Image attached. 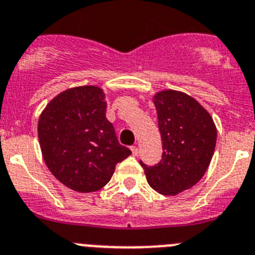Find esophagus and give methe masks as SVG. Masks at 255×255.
<instances>
[{"label": "esophagus", "instance_id": "34e87169", "mask_svg": "<svg viewBox=\"0 0 255 255\" xmlns=\"http://www.w3.org/2000/svg\"><path fill=\"white\" fill-rule=\"evenodd\" d=\"M130 151H132L133 156H137V153H138V148H137V146H132V147H130Z\"/></svg>", "mask_w": 255, "mask_h": 255}]
</instances>
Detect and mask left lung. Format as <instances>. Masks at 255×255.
Wrapping results in <instances>:
<instances>
[{
	"instance_id": "obj_1",
	"label": "left lung",
	"mask_w": 255,
	"mask_h": 255,
	"mask_svg": "<svg viewBox=\"0 0 255 255\" xmlns=\"http://www.w3.org/2000/svg\"><path fill=\"white\" fill-rule=\"evenodd\" d=\"M162 141L161 160L143 167L147 183L165 196L193 187L205 175L216 146L217 130L210 113L192 96L165 90L153 96Z\"/></svg>"
}]
</instances>
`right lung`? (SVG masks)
I'll return each instance as SVG.
<instances>
[{"instance_id": "right-lung-1", "label": "right lung", "mask_w": 255, "mask_h": 255, "mask_svg": "<svg viewBox=\"0 0 255 255\" xmlns=\"http://www.w3.org/2000/svg\"><path fill=\"white\" fill-rule=\"evenodd\" d=\"M105 94L96 86L68 89L45 107L38 123L43 159L70 189L89 193L111 180L116 165L130 155L105 117Z\"/></svg>"}]
</instances>
